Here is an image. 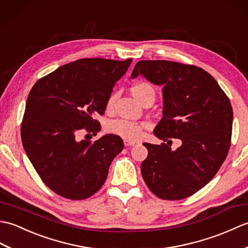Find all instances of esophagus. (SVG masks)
<instances>
[{
	"mask_svg": "<svg viewBox=\"0 0 248 248\" xmlns=\"http://www.w3.org/2000/svg\"><path fill=\"white\" fill-rule=\"evenodd\" d=\"M124 144L125 146H135L138 144V142H135V141H130L127 139H124Z\"/></svg>",
	"mask_w": 248,
	"mask_h": 248,
	"instance_id": "esophagus-1",
	"label": "esophagus"
}]
</instances>
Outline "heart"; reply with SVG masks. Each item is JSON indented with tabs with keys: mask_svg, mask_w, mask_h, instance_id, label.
I'll list each match as a JSON object with an SVG mask.
<instances>
[{
	"mask_svg": "<svg viewBox=\"0 0 248 248\" xmlns=\"http://www.w3.org/2000/svg\"><path fill=\"white\" fill-rule=\"evenodd\" d=\"M130 93L137 101L141 102L146 95H155L154 88L147 82H136L130 87ZM114 96L111 95L107 102V108L112 107ZM147 123H135L128 120H113L107 124L109 133L122 137L127 140H138L142 135V129L146 128Z\"/></svg>",
	"mask_w": 248,
	"mask_h": 248,
	"instance_id": "obj_1",
	"label": "heart"
}]
</instances>
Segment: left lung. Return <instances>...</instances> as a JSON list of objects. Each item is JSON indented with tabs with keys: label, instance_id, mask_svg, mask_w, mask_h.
I'll use <instances>...</instances> for the list:
<instances>
[{
	"label": "left lung",
	"instance_id": "obj_1",
	"mask_svg": "<svg viewBox=\"0 0 248 248\" xmlns=\"http://www.w3.org/2000/svg\"><path fill=\"white\" fill-rule=\"evenodd\" d=\"M139 75L162 87V119L154 135L167 142L143 143L148 151L141 164L143 179L162 200L186 199L205 186L226 159L232 129V105L217 81L195 65L141 60L131 78ZM170 138L182 141L174 151Z\"/></svg>",
	"mask_w": 248,
	"mask_h": 248
}]
</instances>
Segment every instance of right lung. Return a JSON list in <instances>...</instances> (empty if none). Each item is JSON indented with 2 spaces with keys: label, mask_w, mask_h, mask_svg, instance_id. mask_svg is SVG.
I'll return each mask as SVG.
<instances>
[{
  "label": "right lung",
  "mask_w": 248,
  "mask_h": 248,
  "mask_svg": "<svg viewBox=\"0 0 248 248\" xmlns=\"http://www.w3.org/2000/svg\"><path fill=\"white\" fill-rule=\"evenodd\" d=\"M124 62L84 58L56 69L38 80L27 96L21 126L22 144L37 173L55 193L85 200L101 189L121 137L107 134L91 142L80 131L98 133L94 114H104L113 87L126 73Z\"/></svg>",
  "instance_id": "1"
}]
</instances>
